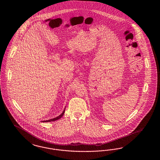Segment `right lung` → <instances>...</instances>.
<instances>
[{
    "instance_id": "obj_1",
    "label": "right lung",
    "mask_w": 160,
    "mask_h": 160,
    "mask_svg": "<svg viewBox=\"0 0 160 160\" xmlns=\"http://www.w3.org/2000/svg\"><path fill=\"white\" fill-rule=\"evenodd\" d=\"M65 109L63 110V112L61 113L59 116H58V117H56V118H53V119H49V120H46V121H42V122H53V121H57V120H58V119H61V118L63 116V115L64 114V113H65Z\"/></svg>"
}]
</instances>
